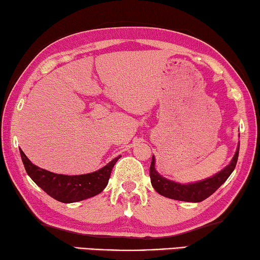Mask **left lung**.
<instances>
[{
  "label": "left lung",
  "instance_id": "obj_1",
  "mask_svg": "<svg viewBox=\"0 0 260 260\" xmlns=\"http://www.w3.org/2000/svg\"><path fill=\"white\" fill-rule=\"evenodd\" d=\"M239 151L240 143L229 166H226L224 169L217 172L216 175L209 177V178L188 184L177 183V181L167 179L161 176L155 169V157L153 155L151 168H149L152 186L158 194L166 198L185 202H201L215 193L234 171L236 162H238Z\"/></svg>",
  "mask_w": 260,
  "mask_h": 260
}]
</instances>
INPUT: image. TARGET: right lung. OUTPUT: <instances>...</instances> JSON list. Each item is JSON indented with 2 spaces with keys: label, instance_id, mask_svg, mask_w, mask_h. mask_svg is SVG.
I'll list each match as a JSON object with an SVG mask.
<instances>
[{
  "label": "right lung",
  "instance_id": "1",
  "mask_svg": "<svg viewBox=\"0 0 260 260\" xmlns=\"http://www.w3.org/2000/svg\"><path fill=\"white\" fill-rule=\"evenodd\" d=\"M25 170L31 180L50 197L62 203L79 202L102 193L111 177L112 169L120 156L112 160L106 166L91 174L67 176L53 174L33 165L24 152L20 151Z\"/></svg>",
  "mask_w": 260,
  "mask_h": 260
}]
</instances>
